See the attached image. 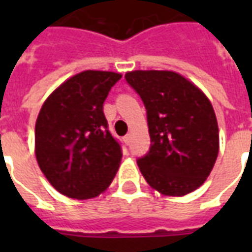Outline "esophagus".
I'll return each instance as SVG.
<instances>
[{
  "instance_id": "esophagus-1",
  "label": "esophagus",
  "mask_w": 252,
  "mask_h": 252,
  "mask_svg": "<svg viewBox=\"0 0 252 252\" xmlns=\"http://www.w3.org/2000/svg\"><path fill=\"white\" fill-rule=\"evenodd\" d=\"M124 143H126V144H129V143H131V133H128V135L124 136Z\"/></svg>"
}]
</instances>
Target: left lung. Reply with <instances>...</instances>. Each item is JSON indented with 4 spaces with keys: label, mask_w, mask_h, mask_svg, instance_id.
<instances>
[{
    "label": "left lung",
    "mask_w": 252,
    "mask_h": 252,
    "mask_svg": "<svg viewBox=\"0 0 252 252\" xmlns=\"http://www.w3.org/2000/svg\"><path fill=\"white\" fill-rule=\"evenodd\" d=\"M126 81L147 110L151 146L137 159L148 185L166 195H185L211 174L219 154V126L200 89L174 71L126 72Z\"/></svg>",
    "instance_id": "8db88e82"
}]
</instances>
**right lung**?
I'll use <instances>...</instances> for the list:
<instances>
[{"mask_svg":"<svg viewBox=\"0 0 252 252\" xmlns=\"http://www.w3.org/2000/svg\"><path fill=\"white\" fill-rule=\"evenodd\" d=\"M121 78L82 71L46 99L35 126V154L48 182L70 198L98 195L113 181L123 150L104 115L110 89Z\"/></svg>","mask_w":252,"mask_h":252,"instance_id":"right-lung-1","label":"right lung"}]
</instances>
